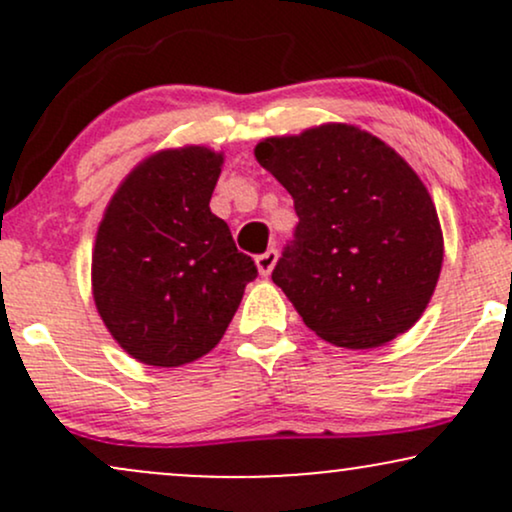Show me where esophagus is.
<instances>
[{
	"mask_svg": "<svg viewBox=\"0 0 512 512\" xmlns=\"http://www.w3.org/2000/svg\"><path fill=\"white\" fill-rule=\"evenodd\" d=\"M276 257H279V252H276V248H269L267 252H262V255L255 257L257 269H260L262 276L272 274V269H274V264H276Z\"/></svg>",
	"mask_w": 512,
	"mask_h": 512,
	"instance_id": "1",
	"label": "esophagus"
}]
</instances>
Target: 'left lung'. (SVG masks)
<instances>
[{
	"instance_id": "8db88e82",
	"label": "left lung",
	"mask_w": 512,
	"mask_h": 512,
	"mask_svg": "<svg viewBox=\"0 0 512 512\" xmlns=\"http://www.w3.org/2000/svg\"><path fill=\"white\" fill-rule=\"evenodd\" d=\"M255 156L293 197L298 223L272 281L305 325L346 349L407 332L443 264L436 207L409 163L351 125L264 139Z\"/></svg>"
}]
</instances>
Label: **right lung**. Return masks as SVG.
Here are the masks:
<instances>
[{
  "label": "right lung",
  "mask_w": 512,
  "mask_h": 512,
  "mask_svg": "<svg viewBox=\"0 0 512 512\" xmlns=\"http://www.w3.org/2000/svg\"><path fill=\"white\" fill-rule=\"evenodd\" d=\"M223 156L204 146L146 158L110 199L93 250V301L115 342L146 366L209 354L257 276L209 199Z\"/></svg>",
  "instance_id": "add662e5"
}]
</instances>
